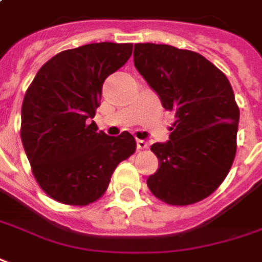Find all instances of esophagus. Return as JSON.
Instances as JSON below:
<instances>
[{"label":"esophagus","instance_id":"obj_1","mask_svg":"<svg viewBox=\"0 0 262 262\" xmlns=\"http://www.w3.org/2000/svg\"><path fill=\"white\" fill-rule=\"evenodd\" d=\"M137 148L138 150H145V148H148V143L144 141V140H137Z\"/></svg>","mask_w":262,"mask_h":262}]
</instances>
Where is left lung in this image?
<instances>
[{
  "label": "left lung",
  "instance_id": "8db88e82",
  "mask_svg": "<svg viewBox=\"0 0 262 262\" xmlns=\"http://www.w3.org/2000/svg\"><path fill=\"white\" fill-rule=\"evenodd\" d=\"M134 64L161 105L176 112L170 140L151 145L159 170L148 177V189L168 205L203 201L235 159L239 108L232 86L202 54L168 45H135Z\"/></svg>",
  "mask_w": 262,
  "mask_h": 262
}]
</instances>
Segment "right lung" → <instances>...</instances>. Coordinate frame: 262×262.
I'll return each mask as SVG.
<instances>
[{
	"label": "right lung",
	"mask_w": 262,
	"mask_h": 262,
	"mask_svg": "<svg viewBox=\"0 0 262 262\" xmlns=\"http://www.w3.org/2000/svg\"><path fill=\"white\" fill-rule=\"evenodd\" d=\"M133 53L131 43H92L56 54L40 68L21 106V141L37 183L54 201L85 206L137 144L128 131L108 137L92 118L102 85Z\"/></svg>",
	"instance_id": "right-lung-1"
}]
</instances>
